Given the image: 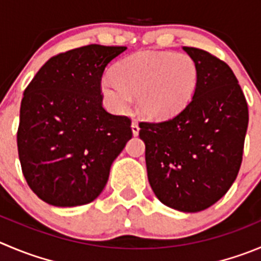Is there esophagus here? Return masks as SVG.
Returning <instances> with one entry per match:
<instances>
[{
  "instance_id": "1",
  "label": "esophagus",
  "mask_w": 261,
  "mask_h": 261,
  "mask_svg": "<svg viewBox=\"0 0 261 261\" xmlns=\"http://www.w3.org/2000/svg\"><path fill=\"white\" fill-rule=\"evenodd\" d=\"M132 132H133V136H137L138 133H140V125H138V123L137 121H135L133 120L132 121Z\"/></svg>"
}]
</instances>
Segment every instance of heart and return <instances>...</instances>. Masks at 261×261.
Wrapping results in <instances>:
<instances>
[{
    "instance_id": "heart-1",
    "label": "heart",
    "mask_w": 261,
    "mask_h": 261,
    "mask_svg": "<svg viewBox=\"0 0 261 261\" xmlns=\"http://www.w3.org/2000/svg\"><path fill=\"white\" fill-rule=\"evenodd\" d=\"M197 75V65L188 55L141 51L116 64L115 78L101 79V92L113 110H128L132 97H137L141 115L165 120L187 106Z\"/></svg>"
}]
</instances>
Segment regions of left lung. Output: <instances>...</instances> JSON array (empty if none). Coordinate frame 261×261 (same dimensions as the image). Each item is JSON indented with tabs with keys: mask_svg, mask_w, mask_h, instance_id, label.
Here are the masks:
<instances>
[{
	"mask_svg": "<svg viewBox=\"0 0 261 261\" xmlns=\"http://www.w3.org/2000/svg\"><path fill=\"white\" fill-rule=\"evenodd\" d=\"M183 49L197 65L193 97L168 120L141 121L140 137L156 197L179 212L197 213L220 200L237 178L249 109L224 61L195 47Z\"/></svg>",
	"mask_w": 261,
	"mask_h": 261,
	"instance_id": "left-lung-1",
	"label": "left lung"
}]
</instances>
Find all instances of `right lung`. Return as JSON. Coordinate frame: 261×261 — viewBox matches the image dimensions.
Masks as SVG:
<instances>
[{
	"mask_svg": "<svg viewBox=\"0 0 261 261\" xmlns=\"http://www.w3.org/2000/svg\"><path fill=\"white\" fill-rule=\"evenodd\" d=\"M123 46L88 44L52 56L24 91L17 152L31 190L70 207L95 200L132 138L130 119L102 106L101 78Z\"/></svg>",
	"mask_w": 261,
	"mask_h": 261,
	"instance_id": "obj_1",
	"label": "right lung"
}]
</instances>
